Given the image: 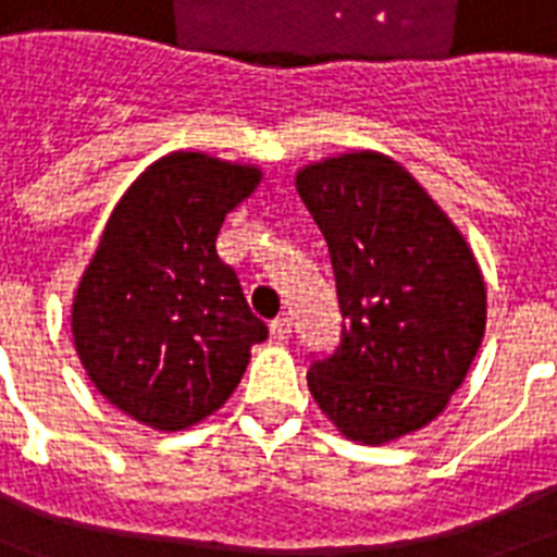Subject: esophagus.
Returning a JSON list of instances; mask_svg holds the SVG:
<instances>
[{
    "instance_id": "esophagus-1",
    "label": "esophagus",
    "mask_w": 557,
    "mask_h": 557,
    "mask_svg": "<svg viewBox=\"0 0 557 557\" xmlns=\"http://www.w3.org/2000/svg\"><path fill=\"white\" fill-rule=\"evenodd\" d=\"M271 335L277 341H288V335H292V318H288V314L274 318V321H271Z\"/></svg>"
}]
</instances>
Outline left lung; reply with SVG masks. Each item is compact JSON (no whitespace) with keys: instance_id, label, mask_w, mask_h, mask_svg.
Returning a JSON list of instances; mask_svg holds the SVG:
<instances>
[{"instance_id":"left-lung-1","label":"left lung","mask_w":557,"mask_h":557,"mask_svg":"<svg viewBox=\"0 0 557 557\" xmlns=\"http://www.w3.org/2000/svg\"><path fill=\"white\" fill-rule=\"evenodd\" d=\"M295 187L330 245L344 314L335 356L306 372L347 440L389 445L431 424L485 335V280L454 219L396 159L349 150Z\"/></svg>"}]
</instances>
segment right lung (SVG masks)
Returning a JSON list of instances; mask_svg holds the SVG:
<instances>
[{
    "label": "right lung",
    "mask_w": 557,
    "mask_h": 557,
    "mask_svg": "<svg viewBox=\"0 0 557 557\" xmlns=\"http://www.w3.org/2000/svg\"><path fill=\"white\" fill-rule=\"evenodd\" d=\"M262 182L257 164L176 150L117 199L72 300L77 358L98 393L152 431L225 405L269 326L248 309L216 236Z\"/></svg>",
    "instance_id": "obj_1"
}]
</instances>
